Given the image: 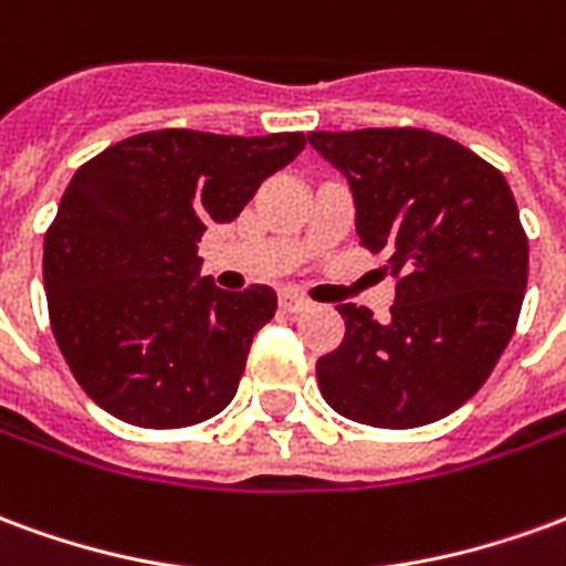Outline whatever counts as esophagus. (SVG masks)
I'll return each mask as SVG.
<instances>
[{"instance_id": "obj_1", "label": "esophagus", "mask_w": 566, "mask_h": 566, "mask_svg": "<svg viewBox=\"0 0 566 566\" xmlns=\"http://www.w3.org/2000/svg\"><path fill=\"white\" fill-rule=\"evenodd\" d=\"M308 306H312V303H308L303 294H294V291H284L282 294V308L284 312H291V315H296V312H306Z\"/></svg>"}]
</instances>
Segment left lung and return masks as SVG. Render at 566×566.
I'll use <instances>...</instances> for the list:
<instances>
[{
  "instance_id": "8db88e82",
  "label": "left lung",
  "mask_w": 566,
  "mask_h": 566,
  "mask_svg": "<svg viewBox=\"0 0 566 566\" xmlns=\"http://www.w3.org/2000/svg\"><path fill=\"white\" fill-rule=\"evenodd\" d=\"M345 175L360 245L397 279L385 321L339 306L343 345L318 360L324 400L369 427L451 416L510 345L527 287V235L506 178L454 139L416 127L308 133Z\"/></svg>"
}]
</instances>
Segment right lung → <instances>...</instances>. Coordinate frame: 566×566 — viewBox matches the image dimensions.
<instances>
[{"label": "right lung", "instance_id": "obj_1", "mask_svg": "<svg viewBox=\"0 0 566 566\" xmlns=\"http://www.w3.org/2000/svg\"><path fill=\"white\" fill-rule=\"evenodd\" d=\"M303 148V133L154 129L72 175L44 233V294L56 345L93 403L154 430L230 406L279 300L266 284L233 294L199 275L197 242L209 223L239 218Z\"/></svg>", "mask_w": 566, "mask_h": 566}]
</instances>
